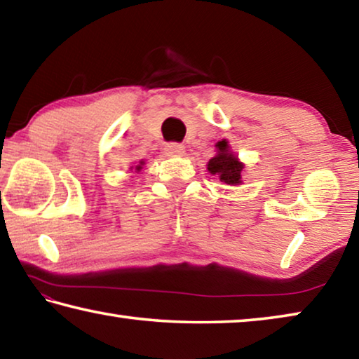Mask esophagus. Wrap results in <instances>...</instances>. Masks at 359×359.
<instances>
[{"mask_svg": "<svg viewBox=\"0 0 359 359\" xmlns=\"http://www.w3.org/2000/svg\"><path fill=\"white\" fill-rule=\"evenodd\" d=\"M165 150H166L168 155H182L185 151V147L182 144L171 142V144H166Z\"/></svg>", "mask_w": 359, "mask_h": 359, "instance_id": "obj_1", "label": "esophagus"}]
</instances>
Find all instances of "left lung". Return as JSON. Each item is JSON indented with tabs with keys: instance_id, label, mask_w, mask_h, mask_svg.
<instances>
[{
	"instance_id": "obj_1",
	"label": "left lung",
	"mask_w": 359,
	"mask_h": 359,
	"mask_svg": "<svg viewBox=\"0 0 359 359\" xmlns=\"http://www.w3.org/2000/svg\"><path fill=\"white\" fill-rule=\"evenodd\" d=\"M217 155L210 158L208 163V171L212 175H217L220 182L226 185H241L242 177L241 172L244 169V163L239 161L233 151L229 150V144L226 139L217 142Z\"/></svg>"
}]
</instances>
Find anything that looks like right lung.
Masks as SVG:
<instances>
[{
    "label": "right lung",
    "mask_w": 359,
    "mask_h": 359,
    "mask_svg": "<svg viewBox=\"0 0 359 359\" xmlns=\"http://www.w3.org/2000/svg\"><path fill=\"white\" fill-rule=\"evenodd\" d=\"M142 165H144V161H141V165H137V166H136V172L141 171V169H142Z\"/></svg>",
    "instance_id": "1"
}]
</instances>
